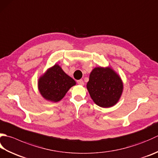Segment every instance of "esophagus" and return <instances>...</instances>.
I'll use <instances>...</instances> for the list:
<instances>
[{
  "label": "esophagus",
  "mask_w": 158,
  "mask_h": 158,
  "mask_svg": "<svg viewBox=\"0 0 158 158\" xmlns=\"http://www.w3.org/2000/svg\"><path fill=\"white\" fill-rule=\"evenodd\" d=\"M77 83H78V84H79V85H83V84H84V83H83V81L82 79L78 80V81H77Z\"/></svg>",
  "instance_id": "obj_1"
}]
</instances>
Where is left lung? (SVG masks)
<instances>
[{
  "instance_id": "obj_1",
  "label": "left lung",
  "mask_w": 158,
  "mask_h": 158,
  "mask_svg": "<svg viewBox=\"0 0 158 158\" xmlns=\"http://www.w3.org/2000/svg\"><path fill=\"white\" fill-rule=\"evenodd\" d=\"M123 88L121 79L110 68H95L89 75L87 83L92 100L102 107L114 106L122 94Z\"/></svg>"
}]
</instances>
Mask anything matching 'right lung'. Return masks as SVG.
Wrapping results in <instances>:
<instances>
[{
  "mask_svg": "<svg viewBox=\"0 0 158 158\" xmlns=\"http://www.w3.org/2000/svg\"><path fill=\"white\" fill-rule=\"evenodd\" d=\"M75 84V80L67 75L61 68L56 64L40 77L38 88L40 94L46 100L57 102Z\"/></svg>",
  "mask_w": 158,
  "mask_h": 158,
  "instance_id": "1",
  "label": "right lung"
}]
</instances>
